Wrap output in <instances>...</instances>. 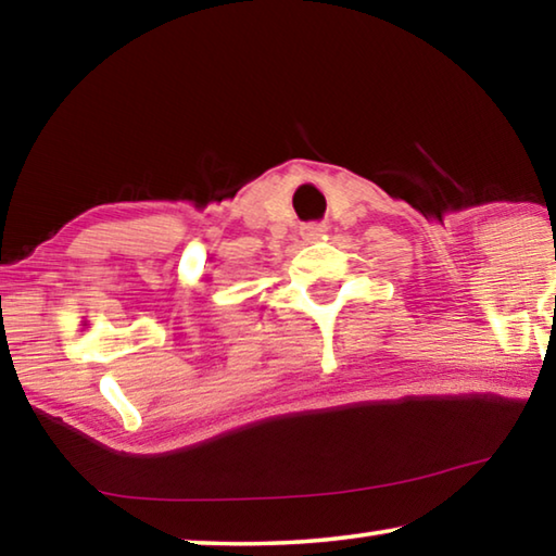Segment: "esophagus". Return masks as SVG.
I'll use <instances>...</instances> for the list:
<instances>
[{"label": "esophagus", "mask_w": 556, "mask_h": 556, "mask_svg": "<svg viewBox=\"0 0 556 556\" xmlns=\"http://www.w3.org/2000/svg\"><path fill=\"white\" fill-rule=\"evenodd\" d=\"M326 230H328L326 223H304L301 225V238L306 242H316L318 238H324Z\"/></svg>", "instance_id": "34e87169"}]
</instances>
